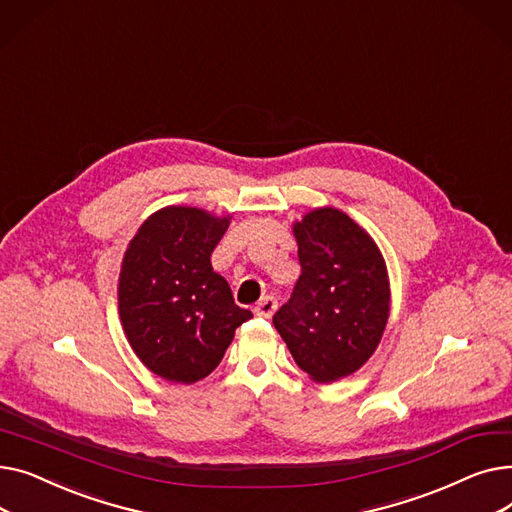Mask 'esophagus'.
I'll return each mask as SVG.
<instances>
[{"label":"esophagus","mask_w":512,"mask_h":512,"mask_svg":"<svg viewBox=\"0 0 512 512\" xmlns=\"http://www.w3.org/2000/svg\"><path fill=\"white\" fill-rule=\"evenodd\" d=\"M278 309V301L272 297V294H267V297H263L257 305H255V315L259 317H272Z\"/></svg>","instance_id":"34e87169"}]
</instances>
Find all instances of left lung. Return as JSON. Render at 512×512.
<instances>
[{
    "mask_svg": "<svg viewBox=\"0 0 512 512\" xmlns=\"http://www.w3.org/2000/svg\"><path fill=\"white\" fill-rule=\"evenodd\" d=\"M301 278L274 315L292 359L317 384L361 369L390 317L386 261L369 232L336 207H317L292 224Z\"/></svg>",
    "mask_w": 512,
    "mask_h": 512,
    "instance_id": "obj_1",
    "label": "left lung"
}]
</instances>
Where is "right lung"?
I'll return each mask as SVG.
<instances>
[{"label":"right lung","instance_id":"1","mask_svg":"<svg viewBox=\"0 0 512 512\" xmlns=\"http://www.w3.org/2000/svg\"><path fill=\"white\" fill-rule=\"evenodd\" d=\"M230 215L168 205L128 242L118 278V313L141 363L174 384H195L220 365L234 330L253 317L213 272L211 253Z\"/></svg>","mask_w":512,"mask_h":512}]
</instances>
